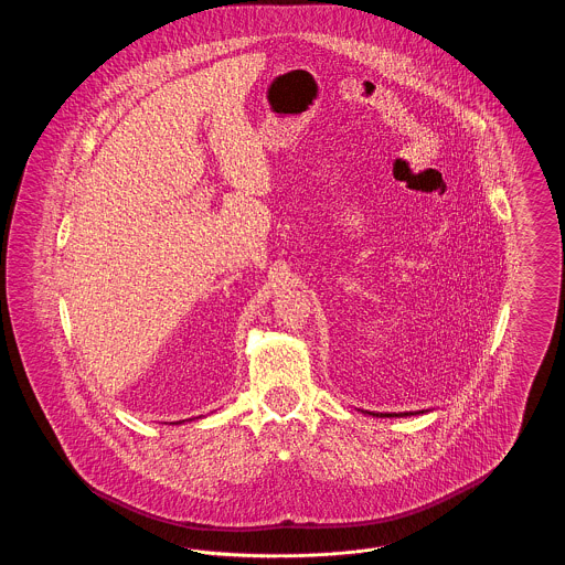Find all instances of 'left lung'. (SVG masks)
<instances>
[{
  "label": "left lung",
  "mask_w": 565,
  "mask_h": 565,
  "mask_svg": "<svg viewBox=\"0 0 565 565\" xmlns=\"http://www.w3.org/2000/svg\"><path fill=\"white\" fill-rule=\"evenodd\" d=\"M364 413H369V415H373V417H411V415H419V413H424V411H406V413H375V411H364Z\"/></svg>",
  "instance_id": "1"
}]
</instances>
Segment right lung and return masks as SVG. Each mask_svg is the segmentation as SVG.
<instances>
[{
	"label": "right lung",
	"mask_w": 565,
	"mask_h": 565,
	"mask_svg": "<svg viewBox=\"0 0 565 565\" xmlns=\"http://www.w3.org/2000/svg\"><path fill=\"white\" fill-rule=\"evenodd\" d=\"M192 422V419H190ZM180 424H184V422H175V426H180Z\"/></svg>",
	"instance_id": "obj_1"
}]
</instances>
